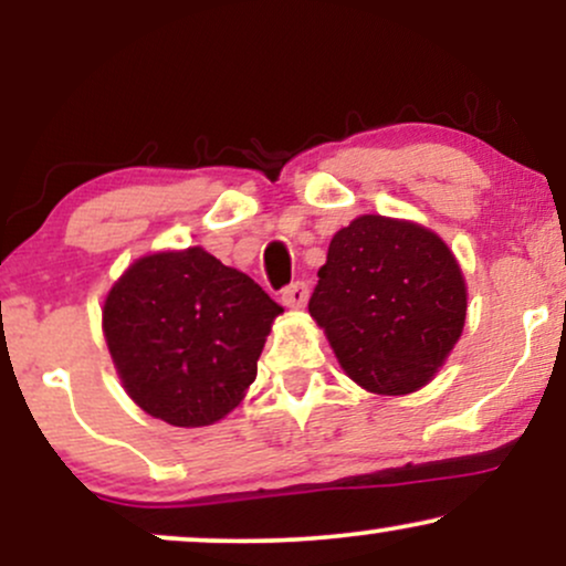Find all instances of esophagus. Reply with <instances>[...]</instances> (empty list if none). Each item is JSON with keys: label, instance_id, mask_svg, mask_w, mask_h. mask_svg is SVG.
I'll use <instances>...</instances> for the list:
<instances>
[{"label": "esophagus", "instance_id": "obj_1", "mask_svg": "<svg viewBox=\"0 0 566 566\" xmlns=\"http://www.w3.org/2000/svg\"><path fill=\"white\" fill-rule=\"evenodd\" d=\"M305 301H308V284L305 282H292L290 287L282 290V303L287 308H303Z\"/></svg>", "mask_w": 566, "mask_h": 566}]
</instances>
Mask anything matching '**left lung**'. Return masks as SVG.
<instances>
[{
    "label": "left lung",
    "instance_id": "8db88e82",
    "mask_svg": "<svg viewBox=\"0 0 566 566\" xmlns=\"http://www.w3.org/2000/svg\"><path fill=\"white\" fill-rule=\"evenodd\" d=\"M465 279L433 231L361 216L333 237L308 311L350 380L382 396L423 388L465 324Z\"/></svg>",
    "mask_w": 566,
    "mask_h": 566
}]
</instances>
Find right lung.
<instances>
[{"label": "right lung", "instance_id": "1", "mask_svg": "<svg viewBox=\"0 0 566 566\" xmlns=\"http://www.w3.org/2000/svg\"><path fill=\"white\" fill-rule=\"evenodd\" d=\"M279 314L261 284L188 247L129 265L103 303V335L143 412L199 428L242 401Z\"/></svg>", "mask_w": 566, "mask_h": 566}]
</instances>
